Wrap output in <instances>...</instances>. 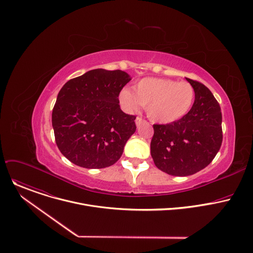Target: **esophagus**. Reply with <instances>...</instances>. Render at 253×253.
I'll return each mask as SVG.
<instances>
[{
    "label": "esophagus",
    "mask_w": 253,
    "mask_h": 253,
    "mask_svg": "<svg viewBox=\"0 0 253 253\" xmlns=\"http://www.w3.org/2000/svg\"><path fill=\"white\" fill-rule=\"evenodd\" d=\"M145 122H146V121L144 120L142 117H137V118H136V120H135V123H136V126H137V127H139L141 124L145 123Z\"/></svg>",
    "instance_id": "esophagus-1"
}]
</instances>
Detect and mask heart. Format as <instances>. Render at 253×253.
<instances>
[{
	"label": "heart",
	"mask_w": 253,
	"mask_h": 253,
	"mask_svg": "<svg viewBox=\"0 0 253 253\" xmlns=\"http://www.w3.org/2000/svg\"><path fill=\"white\" fill-rule=\"evenodd\" d=\"M194 88L186 81L144 78L134 86V92L124 88L119 102L127 112L146 107L148 117L160 124H168L185 116L194 101Z\"/></svg>",
	"instance_id": "heart-1"
}]
</instances>
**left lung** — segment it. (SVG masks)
I'll return each instance as SVG.
<instances>
[{"label": "left lung", "instance_id": "1", "mask_svg": "<svg viewBox=\"0 0 253 253\" xmlns=\"http://www.w3.org/2000/svg\"><path fill=\"white\" fill-rule=\"evenodd\" d=\"M195 100L190 111L169 124H154L150 149L158 169L173 176L192 175L211 163L222 143L220 106L202 83L186 78Z\"/></svg>", "mask_w": 253, "mask_h": 253}]
</instances>
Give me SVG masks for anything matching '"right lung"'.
I'll return each instance as SVG.
<instances>
[{"label": "right lung", "instance_id": "1", "mask_svg": "<svg viewBox=\"0 0 253 253\" xmlns=\"http://www.w3.org/2000/svg\"><path fill=\"white\" fill-rule=\"evenodd\" d=\"M130 80L121 70L95 69L62 87L52 125L59 150L72 163L99 169L120 159L136 131V116L125 114L118 99Z\"/></svg>", "mask_w": 253, "mask_h": 253}]
</instances>
